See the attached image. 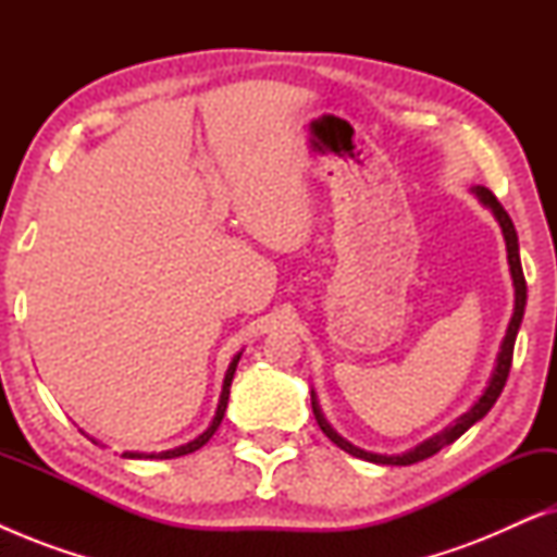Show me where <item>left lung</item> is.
<instances>
[{
	"instance_id": "1",
	"label": "left lung",
	"mask_w": 557,
	"mask_h": 557,
	"mask_svg": "<svg viewBox=\"0 0 557 557\" xmlns=\"http://www.w3.org/2000/svg\"><path fill=\"white\" fill-rule=\"evenodd\" d=\"M474 193H476L479 200H482L486 208L494 212V218H497L502 233H505L507 261H509V271H512V284H515V314H512V319H509L505 342H502V349H499V357H497V368H494V372H492L490 385H486V391L482 393V398H479L474 406L467 410V413H463L461 418H456V423L446 425V429L441 431V433H436V436H433V438L423 441V444H418L416 448H410V451L398 454V456L362 451V448H357V446L349 444V441L342 438L339 433L334 431L332 425L324 421L322 408H319V403H317V395H314V391H311V410H314V418H317L319 429L324 431V436L330 438L332 444H337L342 451L352 454V456H357V459H364V461H372V463H391V467H408V463L429 459V456L438 454L441 448L448 446V444H454L456 438L463 436V433H467L476 421H482V418L492 410L494 403H497L502 391H505V383H507V377H509V368H512L515 339H517V332H520V324H522L524 304H528V284H524V273H522V263H520V243H517V231H515L512 218L507 215V210L502 208L497 197H494L486 187H474Z\"/></svg>"
}]
</instances>
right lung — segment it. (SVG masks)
I'll return each mask as SVG.
<instances>
[{
  "mask_svg": "<svg viewBox=\"0 0 557 557\" xmlns=\"http://www.w3.org/2000/svg\"><path fill=\"white\" fill-rule=\"evenodd\" d=\"M238 360H240V352L233 357L231 368L225 372V380H223V393H220V403H218V410H215V418H212L210 429L200 433L195 441H189L185 446H177V448H170V451H162V454H139V451H126L124 456L126 459H174V456H185V454H193L197 448H202L208 441L212 438V433L218 431L220 421H223L225 416V408H227V398H231V383H233V375H235V368H238Z\"/></svg>",
  "mask_w": 557,
  "mask_h": 557,
  "instance_id": "right-lung-1",
  "label": "right lung"
}]
</instances>
